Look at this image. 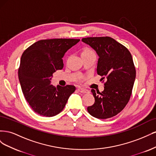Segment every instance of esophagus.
Here are the masks:
<instances>
[{
    "label": "esophagus",
    "mask_w": 156,
    "mask_h": 156,
    "mask_svg": "<svg viewBox=\"0 0 156 156\" xmlns=\"http://www.w3.org/2000/svg\"><path fill=\"white\" fill-rule=\"evenodd\" d=\"M77 90H78L79 92L83 93V94H84V93H88V92H89L87 89H84V88H77Z\"/></svg>",
    "instance_id": "1"
}]
</instances>
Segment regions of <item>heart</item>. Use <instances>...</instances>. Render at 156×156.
Returning <instances> with one entry per match:
<instances>
[{
	"label": "heart",
	"instance_id": "obj_1",
	"mask_svg": "<svg viewBox=\"0 0 156 156\" xmlns=\"http://www.w3.org/2000/svg\"><path fill=\"white\" fill-rule=\"evenodd\" d=\"M91 51H92L91 49H88V48H87V49H84L83 50V53H88V52H91Z\"/></svg>",
	"mask_w": 156,
	"mask_h": 156
}]
</instances>
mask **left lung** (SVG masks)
Masks as SVG:
<instances>
[{
    "label": "left lung",
    "instance_id": "obj_1",
    "mask_svg": "<svg viewBox=\"0 0 156 156\" xmlns=\"http://www.w3.org/2000/svg\"><path fill=\"white\" fill-rule=\"evenodd\" d=\"M82 41L96 51L97 73L102 82L106 80L103 92L91 90L95 102L87 111L97 119H109L123 110L130 99L136 77L133 58L125 46L111 37H89Z\"/></svg>",
    "mask_w": 156,
    "mask_h": 156
}]
</instances>
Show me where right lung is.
<instances>
[{"label":"right lung","mask_w":156,"mask_h":156,"mask_svg":"<svg viewBox=\"0 0 156 156\" xmlns=\"http://www.w3.org/2000/svg\"><path fill=\"white\" fill-rule=\"evenodd\" d=\"M79 39H48L35 42L21 56L18 77L26 100L32 109L40 116H54L62 111L73 85L65 87L51 84L53 73L64 66L66 52Z\"/></svg>","instance_id":"right-lung-1"}]
</instances>
